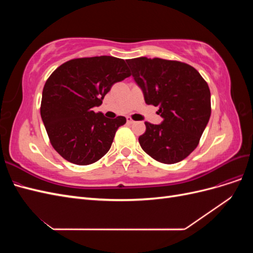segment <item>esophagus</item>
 Listing matches in <instances>:
<instances>
[{
  "label": "esophagus",
  "instance_id": "1",
  "mask_svg": "<svg viewBox=\"0 0 253 253\" xmlns=\"http://www.w3.org/2000/svg\"><path fill=\"white\" fill-rule=\"evenodd\" d=\"M126 122L128 125H133V124H135V121L132 119V118H129V117H127L126 118Z\"/></svg>",
  "mask_w": 253,
  "mask_h": 253
}]
</instances>
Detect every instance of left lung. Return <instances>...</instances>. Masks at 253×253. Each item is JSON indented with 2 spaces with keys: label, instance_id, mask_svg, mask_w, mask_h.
Masks as SVG:
<instances>
[{
  "label": "left lung",
  "instance_id": "8db88e82",
  "mask_svg": "<svg viewBox=\"0 0 253 253\" xmlns=\"http://www.w3.org/2000/svg\"><path fill=\"white\" fill-rule=\"evenodd\" d=\"M147 104L159 106L162 124L144 122L142 150L163 164L181 162L200 142L211 115L208 84L194 67L178 61L140 57L126 60Z\"/></svg>",
  "mask_w": 253,
  "mask_h": 253
}]
</instances>
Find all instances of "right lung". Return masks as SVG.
I'll list each match as a JSON object with an SVG mask.
<instances>
[{
    "mask_svg": "<svg viewBox=\"0 0 253 253\" xmlns=\"http://www.w3.org/2000/svg\"><path fill=\"white\" fill-rule=\"evenodd\" d=\"M124 59L112 56L79 58L60 65L45 83L41 118L50 143L67 162L96 163L111 149L117 128L126 119H110L93 108L113 84L129 77Z\"/></svg>",
    "mask_w": 253,
    "mask_h": 253,
    "instance_id": "1",
    "label": "right lung"
}]
</instances>
